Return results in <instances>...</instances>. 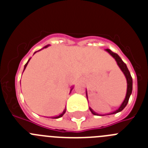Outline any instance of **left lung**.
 <instances>
[{"label": "left lung", "instance_id": "obj_1", "mask_svg": "<svg viewBox=\"0 0 148 148\" xmlns=\"http://www.w3.org/2000/svg\"><path fill=\"white\" fill-rule=\"evenodd\" d=\"M106 51H107L108 53L109 54H110V56H112L113 58L115 59L117 65H118V66L119 67V69H121V71L123 72L124 75L125 76V78H126V80H127V93H126V96H125V99H124V101L122 102V105L120 106V107L119 108L117 109V110H116L115 111H114V112L110 113V114H109V115L110 114H117V113L120 112V111H122V110H123L125 108V106H127V102H128V100H129V98H130V94H132V90H133V79H132V77H131V75H130V71H129L128 69H127V66H126V64L125 63V62H123V61L122 60V59L120 58V57H119V55L117 54H116V53H114L112 52V51H110V49H106ZM86 97H87L88 99V94H87V90H86ZM89 109H90V112L92 113L94 115H98V114H97L96 112H94V110H92V109L90 108V107H89Z\"/></svg>", "mask_w": 148, "mask_h": 148}]
</instances>
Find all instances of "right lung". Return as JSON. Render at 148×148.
<instances>
[{
    "mask_svg": "<svg viewBox=\"0 0 148 148\" xmlns=\"http://www.w3.org/2000/svg\"><path fill=\"white\" fill-rule=\"evenodd\" d=\"M48 46H49V45H47V46H45V47H43V48H42V49H45V48H47ZM40 50H41V49H40ZM40 50H39V51H40ZM36 52H37V51H36ZM36 52H34V54H35ZM30 59H31V58H30ZM30 59H29V60H28V62H26V65H25V66H24V70H25V69H26V66H27V65H28V62H29V60H30ZM72 89H73V88H71V90H70V93H71V90H72ZM66 108H65V109H64V110H63V111H62V112L61 113V114H60V115L57 116H54V119H58V118H60V117H62V116H63V114H64L65 113H66Z\"/></svg>",
    "mask_w": 148,
    "mask_h": 148,
    "instance_id": "add662e5",
    "label": "right lung"
}]
</instances>
